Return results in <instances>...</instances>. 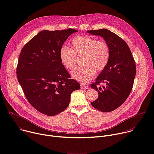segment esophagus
I'll use <instances>...</instances> for the list:
<instances>
[{
    "label": "esophagus",
    "instance_id": "34e87169",
    "mask_svg": "<svg viewBox=\"0 0 154 154\" xmlns=\"http://www.w3.org/2000/svg\"><path fill=\"white\" fill-rule=\"evenodd\" d=\"M88 88V86L87 85H85V84H81L80 85V88L82 89V90H84V89H86Z\"/></svg>",
    "mask_w": 154,
    "mask_h": 154
}]
</instances>
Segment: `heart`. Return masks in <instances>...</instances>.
Masks as SVG:
<instances>
[{"label": "heart", "instance_id": "obj_1", "mask_svg": "<svg viewBox=\"0 0 154 154\" xmlns=\"http://www.w3.org/2000/svg\"><path fill=\"white\" fill-rule=\"evenodd\" d=\"M71 44L72 49L68 46L60 48L59 57L64 66L72 70L77 65V56L83 55L84 65L71 72L75 80L88 83L94 77L96 71L101 72L106 67L110 58V49L106 41L88 35H78Z\"/></svg>", "mask_w": 154, "mask_h": 154}]
</instances>
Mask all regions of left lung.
<instances>
[{
    "label": "left lung",
    "instance_id": "8db88e82",
    "mask_svg": "<svg viewBox=\"0 0 154 154\" xmlns=\"http://www.w3.org/2000/svg\"><path fill=\"white\" fill-rule=\"evenodd\" d=\"M88 33L100 35L110 49V58L106 67L91 84L97 91L99 97L91 103L102 112H110L119 107L132 90L136 74V65L127 44L109 30H88ZM100 84L104 85L100 87Z\"/></svg>",
    "mask_w": 154,
    "mask_h": 154
}]
</instances>
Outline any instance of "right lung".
Masks as SVG:
<instances>
[{"label":"right lung","instance_id":"add662e5","mask_svg":"<svg viewBox=\"0 0 154 154\" xmlns=\"http://www.w3.org/2000/svg\"><path fill=\"white\" fill-rule=\"evenodd\" d=\"M73 29L42 30L22 49L16 68L19 83L30 105L40 113L53 116L69 103L71 93L80 85L61 64L59 51Z\"/></svg>","mask_w":154,"mask_h":154}]
</instances>
